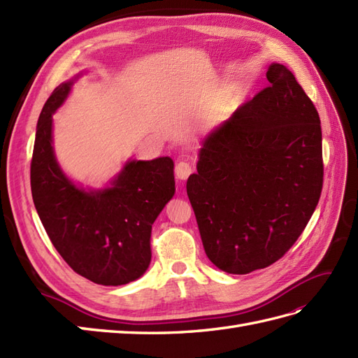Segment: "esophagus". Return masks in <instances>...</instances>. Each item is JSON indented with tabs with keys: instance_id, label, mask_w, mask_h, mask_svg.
<instances>
[{
	"instance_id": "1",
	"label": "esophagus",
	"mask_w": 358,
	"mask_h": 358,
	"mask_svg": "<svg viewBox=\"0 0 358 358\" xmlns=\"http://www.w3.org/2000/svg\"><path fill=\"white\" fill-rule=\"evenodd\" d=\"M194 172V168H192V164L187 162H180L177 163L176 166V176L178 180H187L190 177V173Z\"/></svg>"
}]
</instances>
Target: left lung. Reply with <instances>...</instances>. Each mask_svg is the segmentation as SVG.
Returning a JSON list of instances; mask_svg holds the SVG:
<instances>
[{
  "mask_svg": "<svg viewBox=\"0 0 358 358\" xmlns=\"http://www.w3.org/2000/svg\"><path fill=\"white\" fill-rule=\"evenodd\" d=\"M266 77L268 87L206 137L186 186L207 257L228 273L280 260L322 192L317 110L284 65L272 63Z\"/></svg>",
  "mask_w": 358,
  "mask_h": 358,
  "instance_id": "obj_1",
  "label": "left lung"
}]
</instances>
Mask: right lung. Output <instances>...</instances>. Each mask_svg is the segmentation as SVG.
<instances>
[{
	"label": "right lung",
	"instance_id": "obj_1",
	"mask_svg": "<svg viewBox=\"0 0 358 358\" xmlns=\"http://www.w3.org/2000/svg\"><path fill=\"white\" fill-rule=\"evenodd\" d=\"M72 81L45 103L33 148L30 181L34 207L54 248L71 269L103 286L134 281L151 262V230L173 196V162H128L103 190H85L66 178L52 150V113Z\"/></svg>",
	"mask_w": 358,
	"mask_h": 358
}]
</instances>
